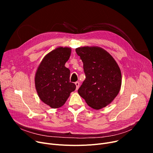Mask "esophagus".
<instances>
[{"label":"esophagus","instance_id":"34e87169","mask_svg":"<svg viewBox=\"0 0 153 153\" xmlns=\"http://www.w3.org/2000/svg\"><path fill=\"white\" fill-rule=\"evenodd\" d=\"M75 84H76V91L79 89V82H75Z\"/></svg>","mask_w":153,"mask_h":153}]
</instances>
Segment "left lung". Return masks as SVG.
Here are the masks:
<instances>
[{"mask_svg": "<svg viewBox=\"0 0 153 153\" xmlns=\"http://www.w3.org/2000/svg\"><path fill=\"white\" fill-rule=\"evenodd\" d=\"M82 62L85 79L78 89L79 95L95 110L111 103L122 85L121 71L106 50L99 46H82L76 49Z\"/></svg>", "mask_w": 153, "mask_h": 153, "instance_id": "obj_1", "label": "left lung"}]
</instances>
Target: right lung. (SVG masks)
I'll return each mask as SVG.
<instances>
[{
	"label": "right lung",
	"mask_w": 153,
	"mask_h": 153,
	"mask_svg": "<svg viewBox=\"0 0 153 153\" xmlns=\"http://www.w3.org/2000/svg\"><path fill=\"white\" fill-rule=\"evenodd\" d=\"M71 54V48L59 46L43 58L35 76L38 97L52 108L62 107L76 85L70 82V70L65 66Z\"/></svg>",
	"instance_id": "add662e5"
}]
</instances>
